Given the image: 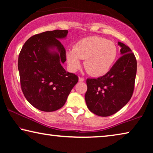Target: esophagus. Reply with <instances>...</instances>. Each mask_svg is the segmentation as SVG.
<instances>
[{"mask_svg": "<svg viewBox=\"0 0 153 153\" xmlns=\"http://www.w3.org/2000/svg\"><path fill=\"white\" fill-rule=\"evenodd\" d=\"M84 80V77H79V82H83Z\"/></svg>", "mask_w": 153, "mask_h": 153, "instance_id": "esophagus-1", "label": "esophagus"}]
</instances>
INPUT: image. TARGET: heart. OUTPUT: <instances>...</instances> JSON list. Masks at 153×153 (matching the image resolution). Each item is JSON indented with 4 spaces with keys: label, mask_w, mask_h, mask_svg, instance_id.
<instances>
[{
    "label": "heart",
    "mask_w": 153,
    "mask_h": 153,
    "mask_svg": "<svg viewBox=\"0 0 153 153\" xmlns=\"http://www.w3.org/2000/svg\"><path fill=\"white\" fill-rule=\"evenodd\" d=\"M117 55V47L112 41L98 36H89L79 40L74 49L67 51L66 58L73 70L79 68L81 59H85L84 67L88 74L100 77L111 69Z\"/></svg>",
    "instance_id": "b5f03b06"
}]
</instances>
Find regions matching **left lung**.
<instances>
[{"instance_id": "8db88e82", "label": "left lung", "mask_w": 153, "mask_h": 153, "mask_svg": "<svg viewBox=\"0 0 153 153\" xmlns=\"http://www.w3.org/2000/svg\"><path fill=\"white\" fill-rule=\"evenodd\" d=\"M122 56L106 74L87 78L85 94L90 111L101 117L112 115L123 108L133 95L137 73V60L131 49L118 42Z\"/></svg>"}]
</instances>
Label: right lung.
I'll use <instances>...</instances> for the list:
<instances>
[{"instance_id":"add662e5","label":"right lung","mask_w":153,"mask_h":153,"mask_svg":"<svg viewBox=\"0 0 153 153\" xmlns=\"http://www.w3.org/2000/svg\"><path fill=\"white\" fill-rule=\"evenodd\" d=\"M68 30L56 29L31 36L19 53L18 68L22 93L38 110L51 112L62 108L78 77L66 71V50L59 39ZM56 48L58 52H51Z\"/></svg>"}]
</instances>
